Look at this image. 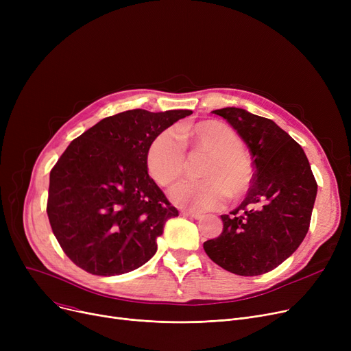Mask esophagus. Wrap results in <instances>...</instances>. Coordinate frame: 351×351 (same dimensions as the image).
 I'll return each instance as SVG.
<instances>
[{
	"label": "esophagus",
	"mask_w": 351,
	"mask_h": 351,
	"mask_svg": "<svg viewBox=\"0 0 351 351\" xmlns=\"http://www.w3.org/2000/svg\"><path fill=\"white\" fill-rule=\"evenodd\" d=\"M183 216H189V217H192V219H200L202 217V215L200 213H197V212H189V210H182L180 212Z\"/></svg>",
	"instance_id": "34e87169"
}]
</instances>
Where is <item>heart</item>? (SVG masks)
Instances as JSON below:
<instances>
[{
  "label": "heart",
  "mask_w": 351,
  "mask_h": 351,
  "mask_svg": "<svg viewBox=\"0 0 351 351\" xmlns=\"http://www.w3.org/2000/svg\"><path fill=\"white\" fill-rule=\"evenodd\" d=\"M205 152L202 180H183L171 191L178 206L191 210L216 209L226 200L242 197L253 182V165L242 141L225 122L208 119L158 134L147 146L146 168L160 186L178 180L186 169V152Z\"/></svg>",
  "instance_id": "heart-1"
}]
</instances>
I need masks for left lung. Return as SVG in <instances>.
<instances>
[{"mask_svg":"<svg viewBox=\"0 0 351 351\" xmlns=\"http://www.w3.org/2000/svg\"><path fill=\"white\" fill-rule=\"evenodd\" d=\"M213 112L246 142L254 173L241 206L220 216L223 230L206 241L204 249L230 273L263 274L283 263L303 242L317 182L302 146L271 119L241 108Z\"/></svg>","mask_w":351,"mask_h":351,"instance_id":"8db88e82","label":"left lung"}]
</instances>
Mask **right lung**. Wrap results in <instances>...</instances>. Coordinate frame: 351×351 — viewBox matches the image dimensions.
<instances>
[{
  "label": "right lung",
  "mask_w": 351,
  "mask_h": 351,
  "mask_svg": "<svg viewBox=\"0 0 351 351\" xmlns=\"http://www.w3.org/2000/svg\"><path fill=\"white\" fill-rule=\"evenodd\" d=\"M192 110L132 109L73 139L49 173L47 213L60 246L97 276L135 270L155 254L165 222L178 216L147 175L152 139Z\"/></svg>",
  "instance_id": "add662e5"
}]
</instances>
